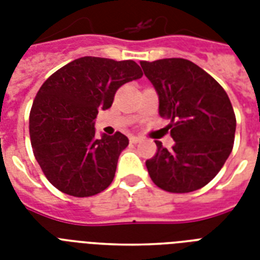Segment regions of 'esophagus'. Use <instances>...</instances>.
<instances>
[{"label": "esophagus", "instance_id": "34e87169", "mask_svg": "<svg viewBox=\"0 0 260 260\" xmlns=\"http://www.w3.org/2000/svg\"><path fill=\"white\" fill-rule=\"evenodd\" d=\"M131 143H134V144H136V143H139L140 140H142V138H139V136H131L129 138Z\"/></svg>", "mask_w": 260, "mask_h": 260}]
</instances>
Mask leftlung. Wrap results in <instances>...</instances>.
<instances>
[{
    "label": "left lung",
    "mask_w": 260,
    "mask_h": 260,
    "mask_svg": "<svg viewBox=\"0 0 260 260\" xmlns=\"http://www.w3.org/2000/svg\"><path fill=\"white\" fill-rule=\"evenodd\" d=\"M159 95V114L170 120L174 146L160 142L146 162L155 185L190 193L208 185L234 148L236 117L228 94L201 67L182 58L140 62Z\"/></svg>",
    "instance_id": "8db88e82"
}]
</instances>
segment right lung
<instances>
[{
    "mask_svg": "<svg viewBox=\"0 0 260 260\" xmlns=\"http://www.w3.org/2000/svg\"><path fill=\"white\" fill-rule=\"evenodd\" d=\"M142 77L134 60L83 56L39 89L29 114L30 144L46 178L62 193L90 197L112 183L129 140L121 132L97 139L94 120L112 106L118 87Z\"/></svg>",
    "mask_w": 260,
    "mask_h": 260,
    "instance_id": "right-lung-1",
    "label": "right lung"
}]
</instances>
